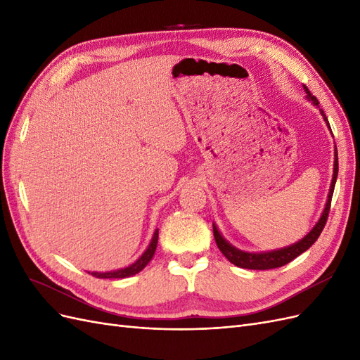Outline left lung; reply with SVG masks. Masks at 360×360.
<instances>
[{
  "mask_svg": "<svg viewBox=\"0 0 360 360\" xmlns=\"http://www.w3.org/2000/svg\"><path fill=\"white\" fill-rule=\"evenodd\" d=\"M304 86V85H303ZM304 91H307V97L308 101H311L314 103V106H319V101L317 97L312 96L311 91L304 86ZM323 118L326 120V123L329 126L328 117L324 115L323 110H320ZM330 129V126H329ZM332 132V130H330ZM336 177H338V151L335 148V162H333V177H332V183H330V189H329V197H328V202H326L324 210L321 213V217L319 219V222L315 224V226L312 230L304 236L302 240L296 242L294 245H290L287 248H281L276 250H269V252H245V250H240L234 248L231 243H228L225 238L222 237V234L217 230V226L213 224V234H214V240L217 248H219L221 252L226 257V259L233 263L237 267L242 269H250V270H269V269H276V267H282L288 264L290 261H292L296 257H299L300 254H303L304 250H308L317 238L320 237L323 228L326 225V221H328L329 216V210H330V201L333 197V189H335V183H336Z\"/></svg>",
  "mask_w": 360,
  "mask_h": 360,
  "instance_id": "1",
  "label": "left lung"
}]
</instances>
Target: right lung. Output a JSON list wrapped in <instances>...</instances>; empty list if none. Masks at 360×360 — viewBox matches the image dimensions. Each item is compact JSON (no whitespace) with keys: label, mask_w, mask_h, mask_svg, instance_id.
<instances>
[{"label":"right lung","mask_w":360,"mask_h":360,"mask_svg":"<svg viewBox=\"0 0 360 360\" xmlns=\"http://www.w3.org/2000/svg\"><path fill=\"white\" fill-rule=\"evenodd\" d=\"M158 237H159V230L155 231L153 238H151L148 248L144 250V254L141 255L134 264H130L124 269L105 271V274H101V271H91V275L96 278H102V279H122V278H129V276H134V275L139 274V271L150 263V259L153 258L156 246H158Z\"/></svg>","instance_id":"1"}]
</instances>
